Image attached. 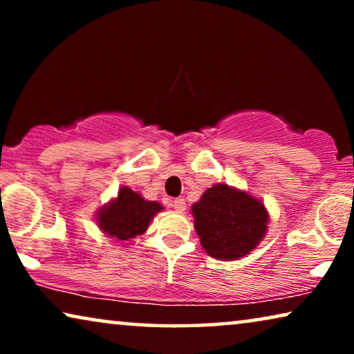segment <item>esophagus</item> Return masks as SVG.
I'll list each match as a JSON object with an SVG mask.
<instances>
[{
    "label": "esophagus",
    "mask_w": 354,
    "mask_h": 354,
    "mask_svg": "<svg viewBox=\"0 0 354 354\" xmlns=\"http://www.w3.org/2000/svg\"><path fill=\"white\" fill-rule=\"evenodd\" d=\"M172 206H174V209L176 211H185V207H187V203H185V200H183V198H176V200H174V203H172Z\"/></svg>",
    "instance_id": "34e87169"
}]
</instances>
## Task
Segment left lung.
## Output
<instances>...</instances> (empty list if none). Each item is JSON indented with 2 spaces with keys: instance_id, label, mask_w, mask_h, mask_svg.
<instances>
[{
  "instance_id": "obj_1",
  "label": "left lung",
  "mask_w": 354,
  "mask_h": 354,
  "mask_svg": "<svg viewBox=\"0 0 354 354\" xmlns=\"http://www.w3.org/2000/svg\"><path fill=\"white\" fill-rule=\"evenodd\" d=\"M192 214L201 246L219 261L243 258L268 234L269 214L263 203L225 183L207 188Z\"/></svg>"
}]
</instances>
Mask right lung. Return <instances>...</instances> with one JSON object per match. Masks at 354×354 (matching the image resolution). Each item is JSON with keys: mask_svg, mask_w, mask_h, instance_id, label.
Here are the masks:
<instances>
[{"mask_svg": "<svg viewBox=\"0 0 354 354\" xmlns=\"http://www.w3.org/2000/svg\"><path fill=\"white\" fill-rule=\"evenodd\" d=\"M162 206L147 201L137 192L122 187L118 198L98 211V227L106 235L119 241H127L147 232L149 222Z\"/></svg>", "mask_w": 354, "mask_h": 354, "instance_id": "right-lung-1", "label": "right lung"}]
</instances>
